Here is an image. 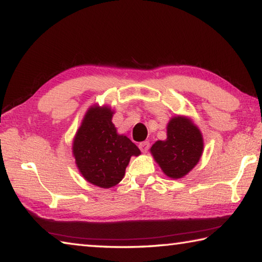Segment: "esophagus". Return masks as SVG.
<instances>
[{
  "instance_id": "esophagus-1",
  "label": "esophagus",
  "mask_w": 262,
  "mask_h": 262,
  "mask_svg": "<svg viewBox=\"0 0 262 262\" xmlns=\"http://www.w3.org/2000/svg\"><path fill=\"white\" fill-rule=\"evenodd\" d=\"M139 148L141 149L142 152H147L149 148H150V143L148 141H144V142H141V143L139 144Z\"/></svg>"
}]
</instances>
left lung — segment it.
<instances>
[{"label": "left lung", "instance_id": "8db88e82", "mask_svg": "<svg viewBox=\"0 0 262 262\" xmlns=\"http://www.w3.org/2000/svg\"><path fill=\"white\" fill-rule=\"evenodd\" d=\"M150 151L167 177L183 178L202 156V134L190 119L177 115L167 123L166 140L155 142Z\"/></svg>", "mask_w": 262, "mask_h": 262}]
</instances>
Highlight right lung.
<instances>
[{"instance_id":"add662e5","label":"right lung","mask_w":262,"mask_h":262,"mask_svg":"<svg viewBox=\"0 0 262 262\" xmlns=\"http://www.w3.org/2000/svg\"><path fill=\"white\" fill-rule=\"evenodd\" d=\"M113 113L108 106L95 105L89 108L73 143L81 174L101 188L120 183L130 157L141 154L127 136L118 134L112 122Z\"/></svg>"}]
</instances>
